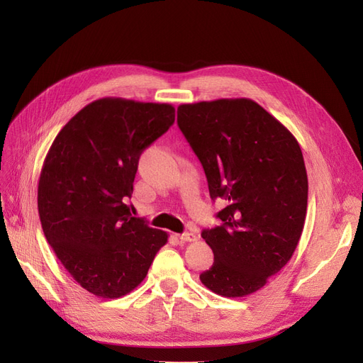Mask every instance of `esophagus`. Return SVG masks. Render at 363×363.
<instances>
[{
	"mask_svg": "<svg viewBox=\"0 0 363 363\" xmlns=\"http://www.w3.org/2000/svg\"><path fill=\"white\" fill-rule=\"evenodd\" d=\"M182 242H195L196 240V236L194 233H183V235H179Z\"/></svg>",
	"mask_w": 363,
	"mask_h": 363,
	"instance_id": "1",
	"label": "esophagus"
}]
</instances>
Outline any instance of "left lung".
<instances>
[{
  "label": "left lung",
  "mask_w": 363,
  "mask_h": 363,
  "mask_svg": "<svg viewBox=\"0 0 363 363\" xmlns=\"http://www.w3.org/2000/svg\"><path fill=\"white\" fill-rule=\"evenodd\" d=\"M177 123L200 159L223 224L203 230L215 262L200 280L240 298L265 286L291 260L307 208V172L298 140L250 98L180 104Z\"/></svg>",
  "instance_id": "8db88e82"
}]
</instances>
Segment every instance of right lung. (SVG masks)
<instances>
[{"label":"right lung","instance_id":"1","mask_svg":"<svg viewBox=\"0 0 363 363\" xmlns=\"http://www.w3.org/2000/svg\"><path fill=\"white\" fill-rule=\"evenodd\" d=\"M175 119L167 103L106 96L65 125L43 160L38 211L43 235L71 277L98 298L136 289L168 233L131 216L139 156Z\"/></svg>","mask_w":363,"mask_h":363}]
</instances>
